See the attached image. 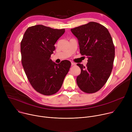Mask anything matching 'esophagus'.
<instances>
[{"mask_svg": "<svg viewBox=\"0 0 132 132\" xmlns=\"http://www.w3.org/2000/svg\"><path fill=\"white\" fill-rule=\"evenodd\" d=\"M71 66H73V65H76V64H75V63H73V62H71Z\"/></svg>", "mask_w": 132, "mask_h": 132, "instance_id": "esophagus-1", "label": "esophagus"}]
</instances>
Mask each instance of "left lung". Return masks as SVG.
I'll list each match as a JSON object with an SVG mask.
<instances>
[{
    "label": "left lung",
    "instance_id": "left-lung-1",
    "mask_svg": "<svg viewBox=\"0 0 132 132\" xmlns=\"http://www.w3.org/2000/svg\"><path fill=\"white\" fill-rule=\"evenodd\" d=\"M77 37L81 55L88 57L86 66L77 64L81 73L76 81L79 88L87 93L99 91L106 82L113 65L115 48L108 29L95 22L71 29Z\"/></svg>",
    "mask_w": 132,
    "mask_h": 132
}]
</instances>
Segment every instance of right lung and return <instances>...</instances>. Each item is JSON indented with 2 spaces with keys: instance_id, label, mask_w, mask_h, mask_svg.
<instances>
[{
  "instance_id": "obj_1",
  "label": "right lung",
  "mask_w": 132,
  "mask_h": 132,
  "mask_svg": "<svg viewBox=\"0 0 132 132\" xmlns=\"http://www.w3.org/2000/svg\"><path fill=\"white\" fill-rule=\"evenodd\" d=\"M65 30L43 25L27 29L21 42V62L27 77L35 90L45 96L61 89L71 66L67 60L56 64L50 59L54 44Z\"/></svg>"
}]
</instances>
